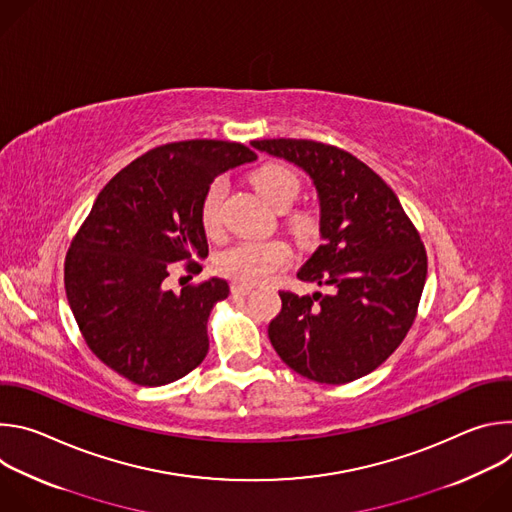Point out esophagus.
I'll return each instance as SVG.
<instances>
[{
	"mask_svg": "<svg viewBox=\"0 0 512 512\" xmlns=\"http://www.w3.org/2000/svg\"><path fill=\"white\" fill-rule=\"evenodd\" d=\"M253 291V287L251 285H245V283H233L231 285V294L233 296H249Z\"/></svg>",
	"mask_w": 512,
	"mask_h": 512,
	"instance_id": "1",
	"label": "esophagus"
}]
</instances>
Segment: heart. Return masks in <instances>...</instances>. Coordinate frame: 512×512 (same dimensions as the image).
Instances as JSON below:
<instances>
[{"label": "heart", "mask_w": 512, "mask_h": 512, "mask_svg": "<svg viewBox=\"0 0 512 512\" xmlns=\"http://www.w3.org/2000/svg\"><path fill=\"white\" fill-rule=\"evenodd\" d=\"M259 196L273 208L285 210L300 194V178L283 164H265L251 176ZM225 198V182L214 180L204 192L200 204V221L208 235L221 229V206ZM289 231L300 243H312L318 237V221L310 212H296L289 218ZM291 259V251L283 241H241L216 257V269L241 283H261L283 269Z\"/></svg>", "instance_id": "obj_1"}]
</instances>
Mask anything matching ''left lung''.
<instances>
[{"label": "left lung", "mask_w": 512, "mask_h": 512, "mask_svg": "<svg viewBox=\"0 0 512 512\" xmlns=\"http://www.w3.org/2000/svg\"><path fill=\"white\" fill-rule=\"evenodd\" d=\"M255 150L302 168L320 200L322 245L302 281L328 294L279 291L267 334L279 358L316 383L342 385L383 364L407 336L427 255L395 192L367 164L312 139H261Z\"/></svg>", "instance_id": "left-lung-1"}]
</instances>
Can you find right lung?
Returning <instances> with one entry per match:
<instances>
[{"label":"right lung","mask_w":512,"mask_h":512,"mask_svg":"<svg viewBox=\"0 0 512 512\" xmlns=\"http://www.w3.org/2000/svg\"><path fill=\"white\" fill-rule=\"evenodd\" d=\"M257 160L243 143L190 139L133 160L99 192L64 261L68 306L109 369L141 387L194 371L208 352L206 322L229 283L166 287L176 263L208 255L200 204L212 180Z\"/></svg>","instance_id":"add662e5"}]
</instances>
